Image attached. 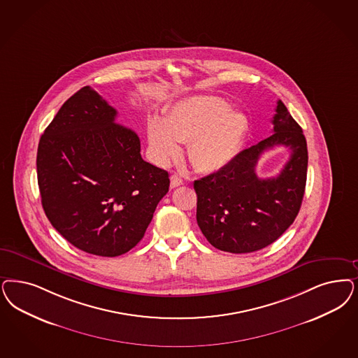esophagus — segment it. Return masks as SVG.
Instances as JSON below:
<instances>
[{
    "label": "esophagus",
    "mask_w": 358,
    "mask_h": 358,
    "mask_svg": "<svg viewBox=\"0 0 358 358\" xmlns=\"http://www.w3.org/2000/svg\"><path fill=\"white\" fill-rule=\"evenodd\" d=\"M182 184H184V181H182V178L180 176H177V174L171 176V187L172 189L177 187V186H181Z\"/></svg>",
    "instance_id": "1"
}]
</instances>
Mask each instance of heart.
<instances>
[{
	"instance_id": "heart-1",
	"label": "heart",
	"mask_w": 358,
	"mask_h": 358,
	"mask_svg": "<svg viewBox=\"0 0 358 358\" xmlns=\"http://www.w3.org/2000/svg\"><path fill=\"white\" fill-rule=\"evenodd\" d=\"M246 116L226 100L197 95L177 101L164 120L150 117L147 127L152 156L165 165L187 141V157L203 172H215L234 160L247 134Z\"/></svg>"
}]
</instances>
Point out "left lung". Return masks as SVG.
I'll list each match as a JSON object with an SVG mask.
<instances>
[{
    "mask_svg": "<svg viewBox=\"0 0 358 358\" xmlns=\"http://www.w3.org/2000/svg\"><path fill=\"white\" fill-rule=\"evenodd\" d=\"M275 111L271 136L238 153L218 172L194 181L198 226L221 251L246 254L271 245L294 223L301 206L307 141L282 100ZM278 145L292 149L290 160L278 176L259 179L255 172L259 156Z\"/></svg>",
    "mask_w": 358,
    "mask_h": 358,
    "instance_id": "8db88e82",
    "label": "left lung"
}]
</instances>
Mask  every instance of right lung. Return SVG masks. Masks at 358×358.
I'll return each mask as SVG.
<instances>
[{"instance_id":"obj_1","label":"right lung","mask_w":358,"mask_h":358,"mask_svg":"<svg viewBox=\"0 0 358 358\" xmlns=\"http://www.w3.org/2000/svg\"><path fill=\"white\" fill-rule=\"evenodd\" d=\"M91 87L61 107L39 140L38 186L54 229L73 246L119 257L143 239L169 174L140 155L135 131Z\"/></svg>"}]
</instances>
